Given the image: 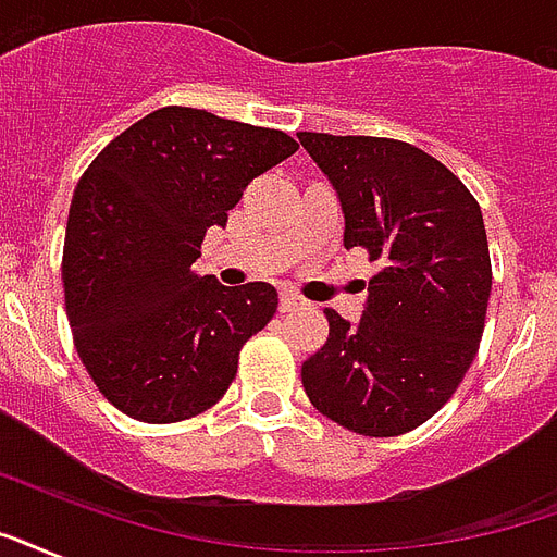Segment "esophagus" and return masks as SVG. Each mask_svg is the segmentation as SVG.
<instances>
[{"mask_svg": "<svg viewBox=\"0 0 557 557\" xmlns=\"http://www.w3.org/2000/svg\"><path fill=\"white\" fill-rule=\"evenodd\" d=\"M304 304H307V300L300 295H295V292H283V295H280V312H295V309H300Z\"/></svg>", "mask_w": 557, "mask_h": 557, "instance_id": "esophagus-1", "label": "esophagus"}]
</instances>
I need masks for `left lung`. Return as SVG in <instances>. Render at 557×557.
Segmentation results:
<instances>
[{"instance_id":"1","label":"left lung","mask_w":557,"mask_h":557,"mask_svg":"<svg viewBox=\"0 0 557 557\" xmlns=\"http://www.w3.org/2000/svg\"><path fill=\"white\" fill-rule=\"evenodd\" d=\"M297 139L338 193L345 248L380 262L359 324L324 309L330 335L300 368L309 403L368 438L418 430L456 394L482 342V210L447 165L409 143L312 131Z\"/></svg>"}]
</instances>
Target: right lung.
Returning <instances> with one entry per match:
<instances>
[{
	"mask_svg": "<svg viewBox=\"0 0 557 557\" xmlns=\"http://www.w3.org/2000/svg\"><path fill=\"white\" fill-rule=\"evenodd\" d=\"M297 143L195 108H160L81 175L63 242L81 362L127 418L177 423L222 400L239 350L277 312L271 283L222 286L193 262L245 186Z\"/></svg>",
	"mask_w": 557,
	"mask_h": 557,
	"instance_id": "add662e5",
	"label": "right lung"
}]
</instances>
